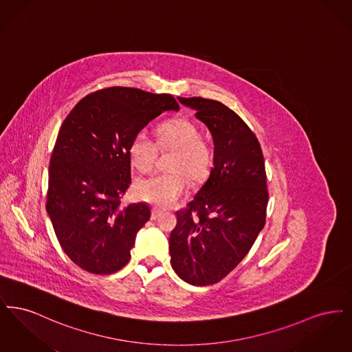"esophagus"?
<instances>
[{"label":"esophagus","instance_id":"1","mask_svg":"<svg viewBox=\"0 0 352 352\" xmlns=\"http://www.w3.org/2000/svg\"><path fill=\"white\" fill-rule=\"evenodd\" d=\"M161 214H162V210H160V208H157V207H153V210H151V219L155 220V219H158L161 217Z\"/></svg>","mask_w":352,"mask_h":352}]
</instances>
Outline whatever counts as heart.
Segmentation results:
<instances>
[{
	"label": "heart",
	"mask_w": 352,
	"mask_h": 352,
	"mask_svg": "<svg viewBox=\"0 0 352 352\" xmlns=\"http://www.w3.org/2000/svg\"><path fill=\"white\" fill-rule=\"evenodd\" d=\"M162 149H178L173 158L171 173H157L138 181L137 194L142 201L158 207H168L178 201L187 186L184 173L191 181L201 179L211 164V154L206 142L201 140L198 126L186 118H177L162 124L158 129ZM129 154L134 166L141 171H149L154 166L158 146L146 132H138L133 137Z\"/></svg>",
	"instance_id": "obj_1"
}]
</instances>
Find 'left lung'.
Instances as JSON below:
<instances>
[{
    "label": "left lung",
    "instance_id": "8db88e82",
    "mask_svg": "<svg viewBox=\"0 0 352 352\" xmlns=\"http://www.w3.org/2000/svg\"><path fill=\"white\" fill-rule=\"evenodd\" d=\"M178 100L211 132L214 161L194 199L177 212L168 239L170 263L187 284H217L247 256L264 228V155L248 125L224 104L203 98Z\"/></svg>",
    "mask_w": 352,
    "mask_h": 352
}]
</instances>
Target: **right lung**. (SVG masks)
Wrapping results in <instances>:
<instances>
[{"instance_id":"1","label":"right lung","mask_w":352,"mask_h":352,"mask_svg":"<svg viewBox=\"0 0 352 352\" xmlns=\"http://www.w3.org/2000/svg\"><path fill=\"white\" fill-rule=\"evenodd\" d=\"M168 95L111 87L79 101L63 121L49 168L46 210L68 257L94 274L128 264L137 232L151 219L145 201L122 206L134 135L162 112L178 111Z\"/></svg>"}]
</instances>
